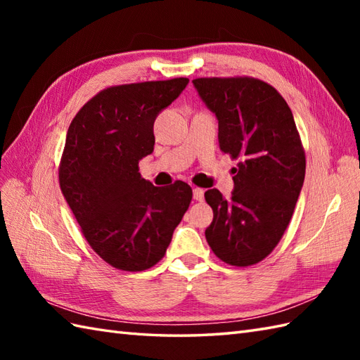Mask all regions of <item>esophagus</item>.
I'll return each instance as SVG.
<instances>
[{
	"label": "esophagus",
	"mask_w": 360,
	"mask_h": 360,
	"mask_svg": "<svg viewBox=\"0 0 360 360\" xmlns=\"http://www.w3.org/2000/svg\"><path fill=\"white\" fill-rule=\"evenodd\" d=\"M193 198L196 201H202L204 200V190L200 188V187L193 188Z\"/></svg>",
	"instance_id": "esophagus-1"
}]
</instances>
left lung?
I'll return each mask as SVG.
<instances>
[{
    "label": "left lung",
    "mask_w": 360,
    "mask_h": 360,
    "mask_svg": "<svg viewBox=\"0 0 360 360\" xmlns=\"http://www.w3.org/2000/svg\"><path fill=\"white\" fill-rule=\"evenodd\" d=\"M193 86L218 119L219 150L240 159L231 198L218 188L204 195L213 210L205 238L227 264H255L281 240L303 187L307 160L292 111L257 79H195Z\"/></svg>",
    "instance_id": "obj_1"
}]
</instances>
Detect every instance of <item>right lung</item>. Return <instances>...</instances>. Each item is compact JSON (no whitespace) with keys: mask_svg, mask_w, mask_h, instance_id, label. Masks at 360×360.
Returning <instances> with one entry per match:
<instances>
[{"mask_svg":"<svg viewBox=\"0 0 360 360\" xmlns=\"http://www.w3.org/2000/svg\"><path fill=\"white\" fill-rule=\"evenodd\" d=\"M187 83L181 77L103 89L68 128L60 188L89 246L117 269L155 266L192 201L186 182L155 187L137 167L155 148L159 112Z\"/></svg>","mask_w":360,"mask_h":360,"instance_id":"1","label":"right lung"}]
</instances>
